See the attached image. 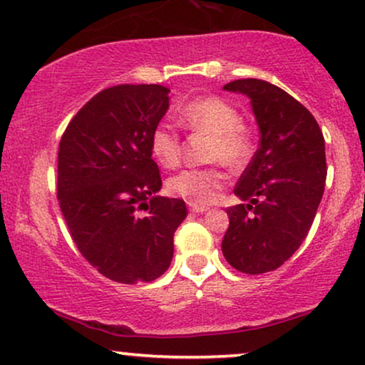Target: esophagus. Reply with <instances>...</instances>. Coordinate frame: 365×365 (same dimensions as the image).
I'll list each match as a JSON object with an SVG mask.
<instances>
[{"label": "esophagus", "instance_id": "esophagus-1", "mask_svg": "<svg viewBox=\"0 0 365 365\" xmlns=\"http://www.w3.org/2000/svg\"><path fill=\"white\" fill-rule=\"evenodd\" d=\"M189 210L192 212H197V215H202V212L207 211V206H197V205H189Z\"/></svg>", "mask_w": 365, "mask_h": 365}]
</instances>
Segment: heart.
<instances>
[{"instance_id":"b5f03b06","label":"heart","mask_w":365,"mask_h":365,"mask_svg":"<svg viewBox=\"0 0 365 365\" xmlns=\"http://www.w3.org/2000/svg\"><path fill=\"white\" fill-rule=\"evenodd\" d=\"M179 120L187 130L210 135L206 158L220 163L207 168L184 169L168 181V191L182 197L189 205H210L217 191L225 186L223 163L240 168L253 154V140L241 124V113L230 102L220 97H201L187 102L179 110ZM149 148L153 158L165 169L181 163V135L171 124L160 122L150 132Z\"/></svg>"}]
</instances>
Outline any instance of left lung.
Returning <instances> with one entry per match:
<instances>
[{
  "label": "left lung",
  "instance_id": "1",
  "mask_svg": "<svg viewBox=\"0 0 365 365\" xmlns=\"http://www.w3.org/2000/svg\"><path fill=\"white\" fill-rule=\"evenodd\" d=\"M225 90L252 98L259 148L235 194L246 205L226 210L223 255L248 275L282 267L309 235L327 178L325 140L309 108L277 85L240 78Z\"/></svg>",
  "mask_w": 365,
  "mask_h": 365
}]
</instances>
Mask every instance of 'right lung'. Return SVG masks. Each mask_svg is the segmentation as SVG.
Returning <instances> with one entry per match:
<instances>
[{"label": "right lung", "mask_w": 365, "mask_h": 365, "mask_svg": "<svg viewBox=\"0 0 365 365\" xmlns=\"http://www.w3.org/2000/svg\"><path fill=\"white\" fill-rule=\"evenodd\" d=\"M158 83H122L93 96L58 145L56 194L70 236L98 273L119 283L153 282L169 268L174 231L187 216L163 186L150 132L169 108Z\"/></svg>", "instance_id": "obj_1"}]
</instances>
